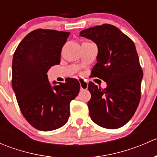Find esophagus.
<instances>
[{
  "label": "esophagus",
  "mask_w": 157,
  "mask_h": 157,
  "mask_svg": "<svg viewBox=\"0 0 157 157\" xmlns=\"http://www.w3.org/2000/svg\"><path fill=\"white\" fill-rule=\"evenodd\" d=\"M79 82H80V90H87L88 88V83L85 81L83 79L80 78L79 79Z\"/></svg>",
  "instance_id": "1"
}]
</instances>
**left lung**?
<instances>
[{
    "label": "left lung",
    "mask_w": 157,
    "mask_h": 157,
    "mask_svg": "<svg viewBox=\"0 0 157 157\" xmlns=\"http://www.w3.org/2000/svg\"><path fill=\"white\" fill-rule=\"evenodd\" d=\"M80 36L97 45V63L92 75L102 79L107 84L102 90L92 82L89 83L90 118L102 128L122 127L132 118L140 99L143 71L134 43L110 24L84 29Z\"/></svg>",
    "instance_id": "obj_1"
}]
</instances>
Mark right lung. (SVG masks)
<instances>
[{
	"label": "right lung",
	"instance_id": "right-lung-1",
	"mask_svg": "<svg viewBox=\"0 0 157 157\" xmlns=\"http://www.w3.org/2000/svg\"><path fill=\"white\" fill-rule=\"evenodd\" d=\"M70 33L40 29L29 33L13 54L12 86L20 111L33 127L43 131L62 127L68 121L70 102L80 91L76 79L48 81L47 72L60 64Z\"/></svg>",
	"mask_w": 157,
	"mask_h": 157
}]
</instances>
